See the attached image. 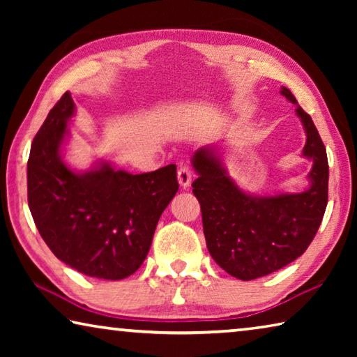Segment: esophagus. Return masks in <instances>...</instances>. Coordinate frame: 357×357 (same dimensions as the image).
Returning a JSON list of instances; mask_svg holds the SVG:
<instances>
[{
    "instance_id": "34e87169",
    "label": "esophagus",
    "mask_w": 357,
    "mask_h": 357,
    "mask_svg": "<svg viewBox=\"0 0 357 357\" xmlns=\"http://www.w3.org/2000/svg\"><path fill=\"white\" fill-rule=\"evenodd\" d=\"M192 178H193V172H192L190 167L183 165L178 170V181H179L181 187H184V189H185V187L190 185Z\"/></svg>"
}]
</instances>
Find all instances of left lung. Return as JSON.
Returning a JSON list of instances; mask_svg holds the SVG:
<instances>
[{"instance_id": "1", "label": "left lung", "mask_w": 357, "mask_h": 357, "mask_svg": "<svg viewBox=\"0 0 357 357\" xmlns=\"http://www.w3.org/2000/svg\"><path fill=\"white\" fill-rule=\"evenodd\" d=\"M285 98L298 105L291 91ZM307 142L304 155L313 160L310 189L274 197H252L227 176L213 148L198 149L192 164L198 178L193 195L200 202L203 233L214 261L239 280L275 273L299 258L315 238L328 204L329 165L324 143L309 113L298 105Z\"/></svg>"}]
</instances>
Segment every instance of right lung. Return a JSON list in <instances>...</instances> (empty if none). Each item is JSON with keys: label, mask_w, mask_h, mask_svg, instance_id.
<instances>
[{"label": "right lung", "mask_w": 357, "mask_h": 357, "mask_svg": "<svg viewBox=\"0 0 357 357\" xmlns=\"http://www.w3.org/2000/svg\"><path fill=\"white\" fill-rule=\"evenodd\" d=\"M74 108L64 93L34 137L28 206L58 259L96 279H126L144 261L160 214L176 195V165L142 174L110 164L82 174L69 170L59 149Z\"/></svg>", "instance_id": "1"}]
</instances>
